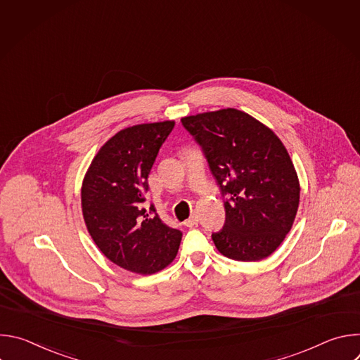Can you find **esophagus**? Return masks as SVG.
Segmentation results:
<instances>
[{
  "mask_svg": "<svg viewBox=\"0 0 360 360\" xmlns=\"http://www.w3.org/2000/svg\"><path fill=\"white\" fill-rule=\"evenodd\" d=\"M198 222H199V219H198V215H192L189 219H186L185 222H184V225L185 226H188V228H192V226H196L198 225Z\"/></svg>",
  "mask_w": 360,
  "mask_h": 360,
  "instance_id": "esophagus-1",
  "label": "esophagus"
}]
</instances>
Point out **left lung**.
Here are the masks:
<instances>
[{"label":"left lung","mask_w":360,"mask_h":360,"mask_svg":"<svg viewBox=\"0 0 360 360\" xmlns=\"http://www.w3.org/2000/svg\"><path fill=\"white\" fill-rule=\"evenodd\" d=\"M181 122L229 198L225 225L212 233L217 249L240 262L268 258L290 231L299 207V179L285 145L266 125L235 108Z\"/></svg>","instance_id":"obj_1"}]
</instances>
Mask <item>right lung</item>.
Here are the masks:
<instances>
[{
    "label": "right lung",
    "instance_id": "add662e5",
    "mask_svg": "<svg viewBox=\"0 0 360 360\" xmlns=\"http://www.w3.org/2000/svg\"><path fill=\"white\" fill-rule=\"evenodd\" d=\"M175 121L125 128L101 146L81 188L86 229L107 258L139 275L167 268L178 253L182 232L145 210L148 175Z\"/></svg>",
    "mask_w": 360,
    "mask_h": 360
}]
</instances>
